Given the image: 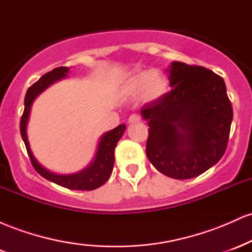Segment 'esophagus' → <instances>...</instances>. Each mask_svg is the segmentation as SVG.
Instances as JSON below:
<instances>
[{
    "instance_id": "34e87169",
    "label": "esophagus",
    "mask_w": 252,
    "mask_h": 252,
    "mask_svg": "<svg viewBox=\"0 0 252 252\" xmlns=\"http://www.w3.org/2000/svg\"><path fill=\"white\" fill-rule=\"evenodd\" d=\"M129 123H135V122H140L141 121V116L140 115H136V114H134V115H131V116L129 117Z\"/></svg>"
}]
</instances>
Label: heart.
I'll use <instances>...</instances> for the list:
<instances>
[{
  "instance_id": "b5f03b06",
  "label": "heart",
  "mask_w": 252,
  "mask_h": 252,
  "mask_svg": "<svg viewBox=\"0 0 252 252\" xmlns=\"http://www.w3.org/2000/svg\"><path fill=\"white\" fill-rule=\"evenodd\" d=\"M167 78L161 71H138L131 74L123 84L122 92L126 97L140 96L144 102H155L166 94Z\"/></svg>"
}]
</instances>
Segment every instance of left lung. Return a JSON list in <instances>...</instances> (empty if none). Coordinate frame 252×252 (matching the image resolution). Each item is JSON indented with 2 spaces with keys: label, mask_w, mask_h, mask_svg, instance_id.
<instances>
[{
  "label": "left lung",
  "mask_w": 252,
  "mask_h": 252,
  "mask_svg": "<svg viewBox=\"0 0 252 252\" xmlns=\"http://www.w3.org/2000/svg\"><path fill=\"white\" fill-rule=\"evenodd\" d=\"M172 90L141 109L148 122L146 153L158 172L185 180L218 162L227 147L233 112L224 79L202 66L170 63Z\"/></svg>",
  "instance_id": "1"
}]
</instances>
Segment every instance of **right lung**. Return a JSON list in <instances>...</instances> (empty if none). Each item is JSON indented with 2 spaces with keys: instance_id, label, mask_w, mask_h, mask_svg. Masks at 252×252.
<instances>
[{
  "instance_id": "right-lung-1",
  "label": "right lung",
  "mask_w": 252,
  "mask_h": 252,
  "mask_svg": "<svg viewBox=\"0 0 252 252\" xmlns=\"http://www.w3.org/2000/svg\"><path fill=\"white\" fill-rule=\"evenodd\" d=\"M68 71H70L68 67L54 68L48 73L43 74L36 83H34L27 90V94H26L25 97L24 115H22L21 122H20V131H21L22 140H24L26 149H27L28 155H30L32 164L40 175L68 189L92 190L105 184L110 175H111L115 162V148H116L117 142L126 131V124H121V126L100 136L94 160L89 163L88 167L79 170V172L73 173V174H57V173L46 169L34 158L30 147V142H28L27 124L28 120H30L32 104L35 100V98L42 91H45L48 86H51L52 84L58 82V80L63 79V78L67 77Z\"/></svg>"
}]
</instances>
